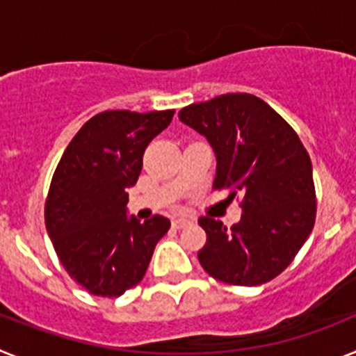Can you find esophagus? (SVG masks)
I'll return each instance as SVG.
<instances>
[{
	"mask_svg": "<svg viewBox=\"0 0 356 356\" xmlns=\"http://www.w3.org/2000/svg\"><path fill=\"white\" fill-rule=\"evenodd\" d=\"M193 222V219H187V217H178V219H175L172 221V228H185L187 225H191Z\"/></svg>",
	"mask_w": 356,
	"mask_h": 356,
	"instance_id": "esophagus-1",
	"label": "esophagus"
}]
</instances>
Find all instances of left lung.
Returning <instances> with one entry per match:
<instances>
[{"mask_svg": "<svg viewBox=\"0 0 356 356\" xmlns=\"http://www.w3.org/2000/svg\"><path fill=\"white\" fill-rule=\"evenodd\" d=\"M217 156L213 188L242 193L241 221L200 217L201 267L222 284L254 287L284 273L312 234L317 201L312 162L294 128L264 99L222 94L178 112Z\"/></svg>", "mask_w": 356, "mask_h": 356, "instance_id": "8db88e82", "label": "left lung"}]
</instances>
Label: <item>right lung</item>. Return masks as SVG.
Returning <instances> with one entry per match:
<instances>
[{"mask_svg":"<svg viewBox=\"0 0 356 356\" xmlns=\"http://www.w3.org/2000/svg\"><path fill=\"white\" fill-rule=\"evenodd\" d=\"M175 110L99 112L72 137L53 172L44 221L56 257L76 284L118 298L146 275L168 217H127V188L137 184L147 144Z\"/></svg>","mask_w":356,"mask_h":356,"instance_id":"right-lung-1","label":"right lung"}]
</instances>
